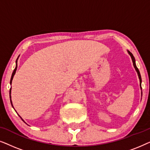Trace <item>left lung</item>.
I'll list each match as a JSON object with an SVG mask.
<instances>
[{"label": "left lung", "instance_id": "obj_1", "mask_svg": "<svg viewBox=\"0 0 150 150\" xmlns=\"http://www.w3.org/2000/svg\"><path fill=\"white\" fill-rule=\"evenodd\" d=\"M128 53H129V54L130 55L131 58H132V62H133V65H134V68H135V69H136V70H137V74H138L139 80H140V86H141V74H140V71H139V69L137 68V65H136V63H135V59H134V56H133V54H132V53H131L130 52H129V51H128Z\"/></svg>", "mask_w": 150, "mask_h": 150}]
</instances>
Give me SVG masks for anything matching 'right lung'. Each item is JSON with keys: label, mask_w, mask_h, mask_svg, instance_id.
Instances as JSON below:
<instances>
[{"label": "right lung", "mask_w": 150, "mask_h": 150, "mask_svg": "<svg viewBox=\"0 0 150 150\" xmlns=\"http://www.w3.org/2000/svg\"><path fill=\"white\" fill-rule=\"evenodd\" d=\"M17 67H18V65H17V60H16V68L14 69L13 73H12L11 78V81H10V84H11V82H12V80H13V76H14V74H16V69H17ZM9 96H10V101H11V105H12V102H11V89H10V91H9ZM12 106H13V105H12ZM20 118H21V117H20ZM21 119H22V118H21ZM22 120L24 122V120H22Z\"/></svg>", "instance_id": "right-lung-1"}]
</instances>
